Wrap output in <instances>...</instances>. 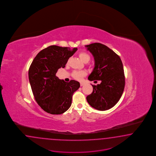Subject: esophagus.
Returning <instances> with one entry per match:
<instances>
[{
  "label": "esophagus",
  "instance_id": "1",
  "mask_svg": "<svg viewBox=\"0 0 156 156\" xmlns=\"http://www.w3.org/2000/svg\"><path fill=\"white\" fill-rule=\"evenodd\" d=\"M84 85V83H82V82H80V86H83Z\"/></svg>",
  "mask_w": 156,
  "mask_h": 156
}]
</instances>
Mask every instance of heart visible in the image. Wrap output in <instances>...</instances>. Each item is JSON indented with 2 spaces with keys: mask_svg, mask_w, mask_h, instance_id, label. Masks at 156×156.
I'll return each instance as SVG.
<instances>
[{
  "mask_svg": "<svg viewBox=\"0 0 156 156\" xmlns=\"http://www.w3.org/2000/svg\"><path fill=\"white\" fill-rule=\"evenodd\" d=\"M79 57L80 59L84 62H88L90 60V55L85 52H80L79 54ZM86 75V73L84 71H73L72 76L74 79L76 80H81L82 78Z\"/></svg>",
  "mask_w": 156,
  "mask_h": 156,
  "instance_id": "obj_1",
  "label": "heart"
}]
</instances>
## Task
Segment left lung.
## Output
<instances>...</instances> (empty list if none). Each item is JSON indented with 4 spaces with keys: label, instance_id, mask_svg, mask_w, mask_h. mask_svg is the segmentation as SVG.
I'll list each match as a JSON object with an SVG mask.
<instances>
[{
    "label": "left lung",
    "instance_id": "left-lung-1",
    "mask_svg": "<svg viewBox=\"0 0 156 156\" xmlns=\"http://www.w3.org/2000/svg\"><path fill=\"white\" fill-rule=\"evenodd\" d=\"M85 47L94 58V68L88 80H101L100 84L91 85L93 90L87 96V101L97 110H108L118 102L123 92L125 79L122 62L115 52L103 44L94 43Z\"/></svg>",
    "mask_w": 156,
    "mask_h": 156
}]
</instances>
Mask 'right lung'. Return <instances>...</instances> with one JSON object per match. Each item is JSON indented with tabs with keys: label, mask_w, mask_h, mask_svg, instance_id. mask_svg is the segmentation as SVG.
<instances>
[{
	"label": "right lung",
	"mask_w": 156,
	"mask_h": 156,
	"mask_svg": "<svg viewBox=\"0 0 156 156\" xmlns=\"http://www.w3.org/2000/svg\"><path fill=\"white\" fill-rule=\"evenodd\" d=\"M77 50L50 46L39 52L30 65L28 78L34 98L48 113L61 114L66 112L71 106L73 93L80 87L78 81L66 82L56 76L58 69L65 67Z\"/></svg>",
	"instance_id": "add662e5"
}]
</instances>
